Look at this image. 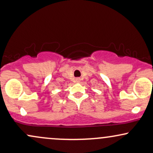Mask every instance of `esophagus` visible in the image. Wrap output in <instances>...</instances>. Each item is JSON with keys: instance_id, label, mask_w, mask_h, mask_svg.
Listing matches in <instances>:
<instances>
[{"instance_id": "1", "label": "esophagus", "mask_w": 153, "mask_h": 153, "mask_svg": "<svg viewBox=\"0 0 153 153\" xmlns=\"http://www.w3.org/2000/svg\"><path fill=\"white\" fill-rule=\"evenodd\" d=\"M76 80H77V82H78L79 80H80V78H76Z\"/></svg>"}]
</instances>
